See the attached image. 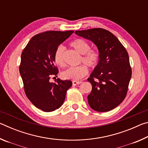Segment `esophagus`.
<instances>
[{"label":"esophagus","mask_w":148,"mask_h":148,"mask_svg":"<svg viewBox=\"0 0 148 148\" xmlns=\"http://www.w3.org/2000/svg\"><path fill=\"white\" fill-rule=\"evenodd\" d=\"M82 83V82L81 81H73L72 82V85H73V86H76V85H78Z\"/></svg>","instance_id":"34e87169"}]
</instances>
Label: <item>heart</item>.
I'll return each instance as SVG.
<instances>
[{"label":"heart","mask_w":148,"mask_h":148,"mask_svg":"<svg viewBox=\"0 0 148 148\" xmlns=\"http://www.w3.org/2000/svg\"><path fill=\"white\" fill-rule=\"evenodd\" d=\"M71 46L76 51L82 55L81 61L89 66L94 67L99 61V54L94 49H90V45L83 39H76L71 43ZM64 47L59 46L54 54V61L58 66L62 67L64 65ZM88 74V69L86 65H79L77 66H72L62 72L61 76L64 79L79 80Z\"/></svg>","instance_id":"1"}]
</instances>
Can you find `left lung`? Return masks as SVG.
<instances>
[{"label": "left lung", "instance_id": "obj_1", "mask_svg": "<svg viewBox=\"0 0 148 148\" xmlns=\"http://www.w3.org/2000/svg\"><path fill=\"white\" fill-rule=\"evenodd\" d=\"M75 34L91 41L99 53L98 63L87 79L92 85L89 105L97 112L113 110L125 99L131 80L127 50L116 36L103 29L76 31Z\"/></svg>", "mask_w": 148, "mask_h": 148}]
</instances>
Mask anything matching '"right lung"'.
I'll use <instances>...</instances> for the list:
<instances>
[{"label":"right lung","mask_w":148,"mask_h":148,"mask_svg":"<svg viewBox=\"0 0 148 148\" xmlns=\"http://www.w3.org/2000/svg\"><path fill=\"white\" fill-rule=\"evenodd\" d=\"M73 32L47 31L36 34L22 52L19 72L25 92L29 101L44 112L59 108L72 85L71 80L58 78L56 83H51L49 79L59 72L54 64L55 52Z\"/></svg>","instance_id":"add662e5"}]
</instances>
